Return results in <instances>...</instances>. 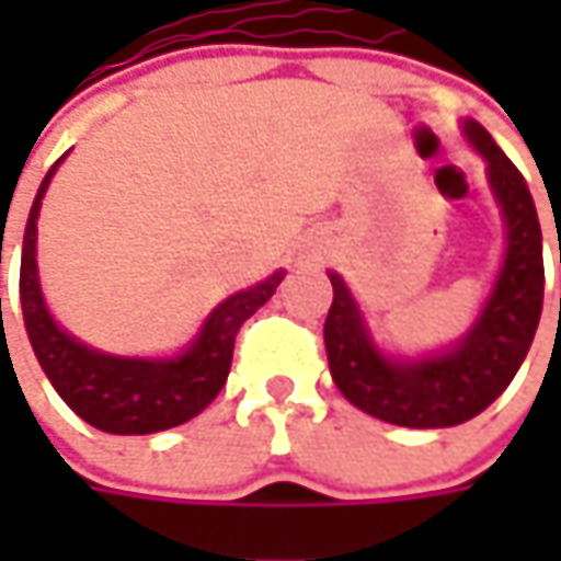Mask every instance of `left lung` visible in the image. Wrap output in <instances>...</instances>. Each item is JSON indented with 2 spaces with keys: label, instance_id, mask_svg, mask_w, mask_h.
I'll return each mask as SVG.
<instances>
[{
  "label": "left lung",
  "instance_id": "obj_1",
  "mask_svg": "<svg viewBox=\"0 0 561 561\" xmlns=\"http://www.w3.org/2000/svg\"><path fill=\"white\" fill-rule=\"evenodd\" d=\"M462 134L486 162V184L506 225L503 265L468 334L440 353L390 356L375 343L346 280L328 271L331 377L356 409L399 427H453L481 415L522 368L543 312V233L528 184L478 121L465 118Z\"/></svg>",
  "mask_w": 561,
  "mask_h": 561
}]
</instances>
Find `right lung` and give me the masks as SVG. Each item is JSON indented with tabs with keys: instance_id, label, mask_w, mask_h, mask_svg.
I'll list each match as a JSON object with an SVG mask.
<instances>
[{
	"instance_id": "1",
	"label": "right lung",
	"mask_w": 561,
	"mask_h": 561,
	"mask_svg": "<svg viewBox=\"0 0 561 561\" xmlns=\"http://www.w3.org/2000/svg\"><path fill=\"white\" fill-rule=\"evenodd\" d=\"M65 156L49 168L36 190L21 249V312L36 362L49 377L55 393L87 424L105 434H156L178 427L196 419L221 393L230 375L237 331L249 314L259 312L274 296L277 284L284 280V271H274L265 280L218 302L203 321L199 334L178 356L134 358L99 353L58 328L36 274V218L55 168L65 162Z\"/></svg>"
}]
</instances>
